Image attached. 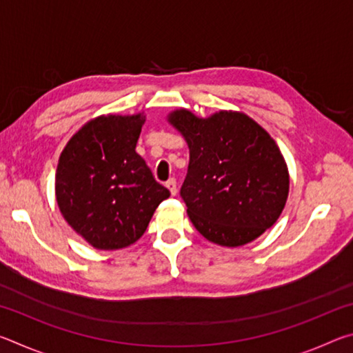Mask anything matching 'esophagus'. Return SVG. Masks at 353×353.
I'll list each match as a JSON object with an SVG mask.
<instances>
[{
    "label": "esophagus",
    "mask_w": 353,
    "mask_h": 353,
    "mask_svg": "<svg viewBox=\"0 0 353 353\" xmlns=\"http://www.w3.org/2000/svg\"><path fill=\"white\" fill-rule=\"evenodd\" d=\"M166 188L171 191L172 196H176V193H177V182H176V179H170V181L166 182Z\"/></svg>",
    "instance_id": "34e87169"
}]
</instances>
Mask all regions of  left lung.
Returning a JSON list of instances; mask_svg holds the SVG:
<instances>
[{"label": "left lung", "instance_id": "8db88e82", "mask_svg": "<svg viewBox=\"0 0 353 353\" xmlns=\"http://www.w3.org/2000/svg\"><path fill=\"white\" fill-rule=\"evenodd\" d=\"M190 149L181 188L188 218L208 241L238 248L254 241L282 214L290 172L277 143L243 112L208 118L187 109L168 115Z\"/></svg>", "mask_w": 353, "mask_h": 353}]
</instances>
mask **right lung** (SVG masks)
Returning a JSON list of instances; mask_svg holds the SVG:
<instances>
[{
	"label": "right lung",
	"mask_w": 353,
	"mask_h": 353,
	"mask_svg": "<svg viewBox=\"0 0 353 353\" xmlns=\"http://www.w3.org/2000/svg\"><path fill=\"white\" fill-rule=\"evenodd\" d=\"M146 117L101 115L71 137L59 157L56 201L63 219L99 250L139 241L170 191L135 152Z\"/></svg>",
	"instance_id": "right-lung-1"
}]
</instances>
